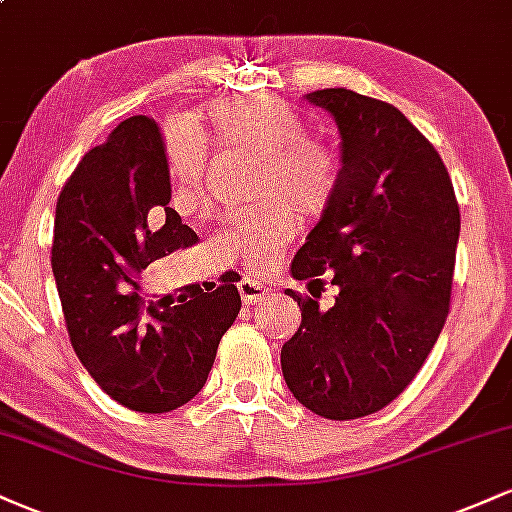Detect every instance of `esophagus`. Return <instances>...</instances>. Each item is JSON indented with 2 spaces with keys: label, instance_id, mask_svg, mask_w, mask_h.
I'll return each instance as SVG.
<instances>
[{
  "label": "esophagus",
  "instance_id": "1",
  "mask_svg": "<svg viewBox=\"0 0 512 512\" xmlns=\"http://www.w3.org/2000/svg\"><path fill=\"white\" fill-rule=\"evenodd\" d=\"M238 291H240V298H243L245 305H252V303H260L262 298H267L272 289L269 286L260 284V281L255 279H243L238 284Z\"/></svg>",
  "mask_w": 512,
  "mask_h": 512
}]
</instances>
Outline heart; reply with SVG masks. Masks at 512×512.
<instances>
[{"label":"heart","mask_w":512,"mask_h":512,"mask_svg":"<svg viewBox=\"0 0 512 512\" xmlns=\"http://www.w3.org/2000/svg\"><path fill=\"white\" fill-rule=\"evenodd\" d=\"M195 120L199 134L182 122L168 125L163 134L178 202L197 207L204 199L207 144L219 151L243 149L257 154L260 163L252 190L262 199L233 216L228 236L243 250L252 269L269 272L298 233V214L292 207L315 216L332 202L339 182L337 156L327 144L305 137L301 117L274 96L223 98Z\"/></svg>","instance_id":"obj_1"}]
</instances>
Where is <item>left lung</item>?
<instances>
[{"label": "left lung", "mask_w": 512, "mask_h": 512, "mask_svg": "<svg viewBox=\"0 0 512 512\" xmlns=\"http://www.w3.org/2000/svg\"><path fill=\"white\" fill-rule=\"evenodd\" d=\"M339 129V182L291 262L315 298L281 349L293 397L332 421L380 411L431 354L450 310L460 207L438 151L395 105L349 88L305 93ZM340 289L319 308L310 283Z\"/></svg>", "instance_id": "8db88e82"}]
</instances>
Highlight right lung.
Masks as SVG:
<instances>
[{"instance_id":"obj_1","label":"right lung","mask_w":512,"mask_h":512,"mask_svg":"<svg viewBox=\"0 0 512 512\" xmlns=\"http://www.w3.org/2000/svg\"><path fill=\"white\" fill-rule=\"evenodd\" d=\"M170 192L161 129L134 115L81 158L55 214L52 274L76 356L105 395L142 414L202 390L240 310L228 279L214 291L187 286L185 301L163 310L142 298L144 269L197 243Z\"/></svg>"}]
</instances>
